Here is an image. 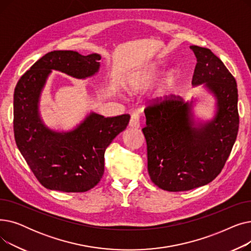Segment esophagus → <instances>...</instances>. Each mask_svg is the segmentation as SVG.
I'll use <instances>...</instances> for the list:
<instances>
[{"label":"esophagus","mask_w":251,"mask_h":251,"mask_svg":"<svg viewBox=\"0 0 251 251\" xmlns=\"http://www.w3.org/2000/svg\"><path fill=\"white\" fill-rule=\"evenodd\" d=\"M129 126L132 128H139L140 127V117L138 114H132L130 118V122Z\"/></svg>","instance_id":"obj_1"}]
</instances>
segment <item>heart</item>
<instances>
[{"mask_svg": "<svg viewBox=\"0 0 251 251\" xmlns=\"http://www.w3.org/2000/svg\"><path fill=\"white\" fill-rule=\"evenodd\" d=\"M159 74V69H157L155 66H151L149 69H147L142 74H139L138 76H136L135 78H133L132 80L130 81V85L133 87H139L142 86L143 84H147L148 82H150L151 80ZM177 79V74L176 73H172L170 75V82H173L174 80Z\"/></svg>", "mask_w": 251, "mask_h": 251, "instance_id": "obj_1", "label": "heart"}]
</instances>
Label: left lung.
I'll return each mask as SVG.
<instances>
[{
  "instance_id": "8db88e82",
  "label": "left lung",
  "mask_w": 251,
  "mask_h": 251,
  "mask_svg": "<svg viewBox=\"0 0 251 251\" xmlns=\"http://www.w3.org/2000/svg\"><path fill=\"white\" fill-rule=\"evenodd\" d=\"M190 49L197 60L192 84L205 83L215 94L219 108L215 120L192 127L189 104L174 95L151 100L144 109L150 177L157 187L172 192L212 182L225 166L239 129L234 76L210 50Z\"/></svg>"
}]
</instances>
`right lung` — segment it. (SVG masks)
I'll list each match as a JSON object with an SVG mask.
<instances>
[{
  "mask_svg": "<svg viewBox=\"0 0 251 251\" xmlns=\"http://www.w3.org/2000/svg\"><path fill=\"white\" fill-rule=\"evenodd\" d=\"M100 60L98 54L50 51L20 77L15 87V141L33 175L48 189L85 192L94 188L103 175L105 149L129 123V114L104 118L91 113L73 131L57 133L41 122L37 102L50 70L86 78L98 72Z\"/></svg>",
  "mask_w": 251,
  "mask_h": 251,
  "instance_id": "1",
  "label": "right lung"
}]
</instances>
